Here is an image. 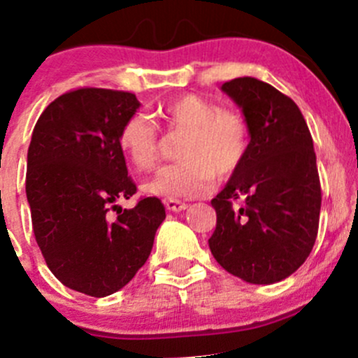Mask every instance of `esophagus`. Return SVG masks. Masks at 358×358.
Here are the masks:
<instances>
[{"label":"esophagus","instance_id":"1","mask_svg":"<svg viewBox=\"0 0 358 358\" xmlns=\"http://www.w3.org/2000/svg\"><path fill=\"white\" fill-rule=\"evenodd\" d=\"M164 204H166V210H169V211H182L187 208V204L182 203V201H178V199H168Z\"/></svg>","mask_w":358,"mask_h":358}]
</instances>
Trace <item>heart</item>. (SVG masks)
Listing matches in <instances>:
<instances>
[{
  "instance_id": "b5f03b06",
  "label": "heart",
  "mask_w": 358,
  "mask_h": 358,
  "mask_svg": "<svg viewBox=\"0 0 358 358\" xmlns=\"http://www.w3.org/2000/svg\"><path fill=\"white\" fill-rule=\"evenodd\" d=\"M168 133H182V161L166 164L143 183V190L162 199H187L206 194L215 175L227 178L245 162L250 131L245 117L220 108L211 99L183 94L159 108ZM119 147L138 171L157 162L161 150L159 127L145 113H133L119 131Z\"/></svg>"
}]
</instances>
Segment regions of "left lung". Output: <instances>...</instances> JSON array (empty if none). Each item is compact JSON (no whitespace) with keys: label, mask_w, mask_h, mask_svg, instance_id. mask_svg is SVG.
<instances>
[{"label":"left lung","mask_w":358,"mask_h":358,"mask_svg":"<svg viewBox=\"0 0 358 358\" xmlns=\"http://www.w3.org/2000/svg\"><path fill=\"white\" fill-rule=\"evenodd\" d=\"M250 131L245 162L211 199L217 227L208 239L225 271L269 285L297 271L311 253L322 190L310 129L289 96L241 76L222 85ZM241 200V207H232Z\"/></svg>","instance_id":"1"}]
</instances>
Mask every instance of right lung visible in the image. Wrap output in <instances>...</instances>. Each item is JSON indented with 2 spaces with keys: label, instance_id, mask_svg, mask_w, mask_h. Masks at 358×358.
I'll use <instances>...</instances> for the list:
<instances>
[{
  "label": "right lung",
  "instance_id": "right-lung-1",
  "mask_svg": "<svg viewBox=\"0 0 358 358\" xmlns=\"http://www.w3.org/2000/svg\"><path fill=\"white\" fill-rule=\"evenodd\" d=\"M138 108L133 92L82 87L54 99L31 136L26 196L34 238L55 278L87 296L127 285L166 218L157 197L131 210L117 204L136 194L119 131Z\"/></svg>",
  "mask_w": 358,
  "mask_h": 358
}]
</instances>
